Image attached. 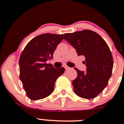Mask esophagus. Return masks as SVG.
I'll return each mask as SVG.
<instances>
[{"label": "esophagus", "mask_w": 124, "mask_h": 124, "mask_svg": "<svg viewBox=\"0 0 124 124\" xmlns=\"http://www.w3.org/2000/svg\"><path fill=\"white\" fill-rule=\"evenodd\" d=\"M64 68H65L66 70H69L70 68L68 67V66H64Z\"/></svg>", "instance_id": "obj_1"}]
</instances>
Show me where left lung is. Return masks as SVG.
Listing matches in <instances>:
<instances>
[{
  "instance_id": "obj_1",
  "label": "left lung",
  "mask_w": 124,
  "mask_h": 124,
  "mask_svg": "<svg viewBox=\"0 0 124 124\" xmlns=\"http://www.w3.org/2000/svg\"><path fill=\"white\" fill-rule=\"evenodd\" d=\"M64 38L76 50L79 56H85L86 72L74 68L77 78L72 82L76 95L93 99L104 89L111 77L113 58L105 40L90 30L64 33Z\"/></svg>"
}]
</instances>
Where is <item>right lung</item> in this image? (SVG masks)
<instances>
[{"label": "right lung", "mask_w": 124, "mask_h": 124, "mask_svg": "<svg viewBox=\"0 0 124 124\" xmlns=\"http://www.w3.org/2000/svg\"><path fill=\"white\" fill-rule=\"evenodd\" d=\"M63 35L45 33L31 40L19 59L20 79L27 97L31 100L43 99L54 90L56 80L64 73V68H54L46 61L51 60Z\"/></svg>", "instance_id": "add662e5"}]
</instances>
